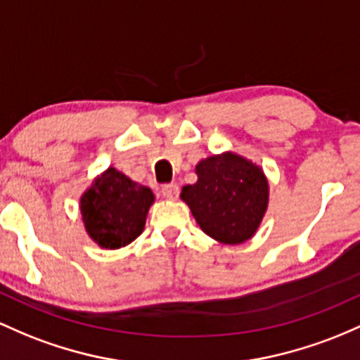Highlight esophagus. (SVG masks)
I'll return each mask as SVG.
<instances>
[{
    "mask_svg": "<svg viewBox=\"0 0 360 360\" xmlns=\"http://www.w3.org/2000/svg\"><path fill=\"white\" fill-rule=\"evenodd\" d=\"M177 195H179V188L177 184H164L162 186V196L167 200H176Z\"/></svg>",
    "mask_w": 360,
    "mask_h": 360,
    "instance_id": "34e87169",
    "label": "esophagus"
}]
</instances>
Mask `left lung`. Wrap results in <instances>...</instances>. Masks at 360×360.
<instances>
[{
  "mask_svg": "<svg viewBox=\"0 0 360 360\" xmlns=\"http://www.w3.org/2000/svg\"><path fill=\"white\" fill-rule=\"evenodd\" d=\"M195 184L183 186L188 205L201 231L220 244L250 240L263 222L270 186L263 169L236 152L201 159L195 167Z\"/></svg>",
  "mask_w": 360,
  "mask_h": 360,
  "instance_id": "left-lung-1",
  "label": "left lung"
}]
</instances>
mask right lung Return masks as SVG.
I'll list each match as a JSON object with an SVG mask.
<instances>
[{"mask_svg": "<svg viewBox=\"0 0 360 360\" xmlns=\"http://www.w3.org/2000/svg\"><path fill=\"white\" fill-rule=\"evenodd\" d=\"M153 201L152 189L108 167L82 193L78 207L89 238L102 250H120L143 232Z\"/></svg>", "mask_w": 360, "mask_h": 360, "instance_id": "right-lung-1", "label": "right lung"}]
</instances>
